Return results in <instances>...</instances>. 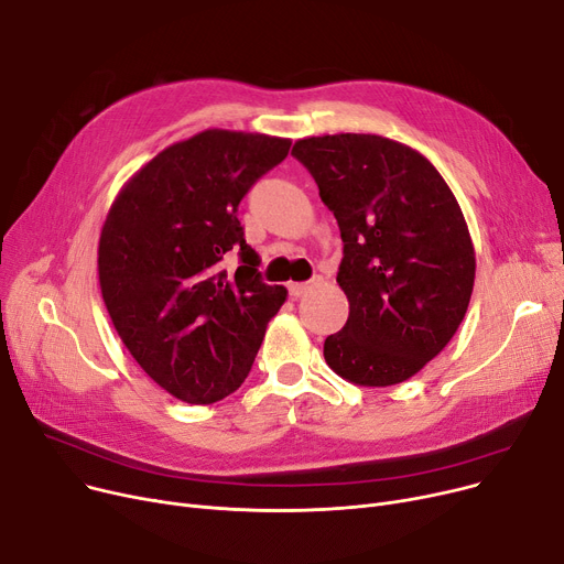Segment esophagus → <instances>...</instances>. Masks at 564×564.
<instances>
[{"mask_svg":"<svg viewBox=\"0 0 564 564\" xmlns=\"http://www.w3.org/2000/svg\"><path fill=\"white\" fill-rule=\"evenodd\" d=\"M319 279H315V281H306V283H290L288 285V290H290V297L292 300H300V297H304V294L317 283Z\"/></svg>","mask_w":564,"mask_h":564,"instance_id":"1","label":"esophagus"}]
</instances>
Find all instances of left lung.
Returning a JSON list of instances; mask_svg holds the SVG:
<instances>
[{
    "mask_svg": "<svg viewBox=\"0 0 564 564\" xmlns=\"http://www.w3.org/2000/svg\"><path fill=\"white\" fill-rule=\"evenodd\" d=\"M334 213L349 317L324 359L359 387L416 375L466 315L476 251L462 207L413 148L379 134H324L292 145Z\"/></svg>",
    "mask_w": 564,
    "mask_h": 564,
    "instance_id": "left-lung-1",
    "label": "left lung"
}]
</instances>
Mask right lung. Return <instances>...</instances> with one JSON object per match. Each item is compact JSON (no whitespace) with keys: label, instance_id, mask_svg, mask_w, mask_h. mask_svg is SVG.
<instances>
[{"label":"right lung","instance_id":"1","mask_svg":"<svg viewBox=\"0 0 564 564\" xmlns=\"http://www.w3.org/2000/svg\"><path fill=\"white\" fill-rule=\"evenodd\" d=\"M290 139L205 130L155 155L111 203L98 274L113 327L173 398L213 404L242 387L288 290L260 279L237 205ZM237 252L230 278L220 264Z\"/></svg>","mask_w":564,"mask_h":564}]
</instances>
